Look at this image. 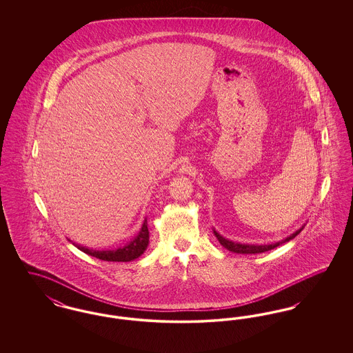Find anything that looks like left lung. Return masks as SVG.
<instances>
[{"label":"left lung","instance_id":"obj_1","mask_svg":"<svg viewBox=\"0 0 353 353\" xmlns=\"http://www.w3.org/2000/svg\"><path fill=\"white\" fill-rule=\"evenodd\" d=\"M303 228H304V226H302L299 230H296L295 233H292L290 236H287L282 242H275V243H271V245H246V243H238V242H233V241H229V239L223 238V236L219 234V233H217L216 230H213V233L217 236L219 243H221L225 249H228L229 252H236V254H258V252H265L272 250V249H275L276 246H279L281 243H285V242H288L290 239H294L296 235L302 232Z\"/></svg>","mask_w":353,"mask_h":353}]
</instances>
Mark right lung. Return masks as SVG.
<instances>
[{
	"label": "right lung",
	"instance_id": "obj_1",
	"mask_svg": "<svg viewBox=\"0 0 353 353\" xmlns=\"http://www.w3.org/2000/svg\"><path fill=\"white\" fill-rule=\"evenodd\" d=\"M150 243V232H148V225L147 219H144V223L139 232V234L134 236V239L127 243L123 248H118L115 250H92L85 246L75 245L81 252H85L91 256H95L101 261L107 262H130L139 258L143 252H145L147 246Z\"/></svg>",
	"mask_w": 353,
	"mask_h": 353
}]
</instances>
